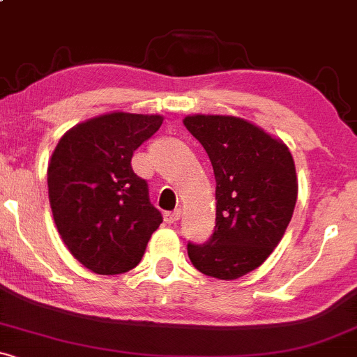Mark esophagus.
I'll return each mask as SVG.
<instances>
[{"mask_svg":"<svg viewBox=\"0 0 357 357\" xmlns=\"http://www.w3.org/2000/svg\"><path fill=\"white\" fill-rule=\"evenodd\" d=\"M179 217H181V210H174V212H166L164 213V220H166V224H176L179 220Z\"/></svg>","mask_w":357,"mask_h":357,"instance_id":"esophagus-1","label":"esophagus"}]
</instances>
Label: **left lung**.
I'll list each match as a JSON object with an SVG mask.
<instances>
[{
	"label": "left lung",
	"mask_w": 357,
	"mask_h": 357,
	"mask_svg": "<svg viewBox=\"0 0 357 357\" xmlns=\"http://www.w3.org/2000/svg\"><path fill=\"white\" fill-rule=\"evenodd\" d=\"M204 145L215 174V231L188 245L193 267L234 280L258 268L282 239L298 200L289 147L238 116L191 114L183 119Z\"/></svg>",
	"instance_id": "8db88e82"
}]
</instances>
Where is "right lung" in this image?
Returning a JSON list of instances; mask_svg holds the SVG:
<instances>
[{
    "label": "right lung",
    "mask_w": 357,
    "mask_h": 357,
    "mask_svg": "<svg viewBox=\"0 0 357 357\" xmlns=\"http://www.w3.org/2000/svg\"><path fill=\"white\" fill-rule=\"evenodd\" d=\"M160 114L112 111L82 121L59 138L47 166L50 204L70 253L100 275L140 264L162 222L133 152L162 125Z\"/></svg>",
    "instance_id": "right-lung-1"
}]
</instances>
